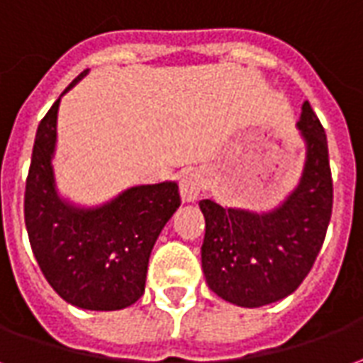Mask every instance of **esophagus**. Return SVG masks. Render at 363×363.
Returning <instances> with one entry per match:
<instances>
[{"label":"esophagus","instance_id":"esophagus-1","mask_svg":"<svg viewBox=\"0 0 363 363\" xmlns=\"http://www.w3.org/2000/svg\"><path fill=\"white\" fill-rule=\"evenodd\" d=\"M205 189V179L199 172H187L179 179V193L184 203H193L199 199V195Z\"/></svg>","mask_w":363,"mask_h":363}]
</instances>
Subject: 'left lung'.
I'll return each mask as SVG.
<instances>
[{"mask_svg":"<svg viewBox=\"0 0 363 363\" xmlns=\"http://www.w3.org/2000/svg\"><path fill=\"white\" fill-rule=\"evenodd\" d=\"M306 141L300 184L271 213L199 203L205 214L201 263L208 288L242 308H261L286 298L308 277L321 251L333 213L329 147L309 102L298 121Z\"/></svg>","mask_w":363,"mask_h":363,"instance_id":"1","label":"left lung"}]
</instances>
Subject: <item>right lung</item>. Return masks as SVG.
Here are the masks:
<instances>
[{
  "mask_svg": "<svg viewBox=\"0 0 363 363\" xmlns=\"http://www.w3.org/2000/svg\"><path fill=\"white\" fill-rule=\"evenodd\" d=\"M57 108L60 98L38 125L26 176L30 247L50 286L67 303L92 311L123 309L145 292L150 251L182 203L178 184L137 185L96 208L69 205L57 195L52 168Z\"/></svg>",
  "mask_w": 363,
  "mask_h": 363,
  "instance_id": "right-lung-1",
  "label": "right lung"
}]
</instances>
